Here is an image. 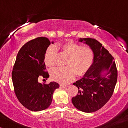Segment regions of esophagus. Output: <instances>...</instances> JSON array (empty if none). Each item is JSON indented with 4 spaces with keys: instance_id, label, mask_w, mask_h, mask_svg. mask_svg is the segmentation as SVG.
Wrapping results in <instances>:
<instances>
[{
    "instance_id": "34e87169",
    "label": "esophagus",
    "mask_w": 128,
    "mask_h": 128,
    "mask_svg": "<svg viewBox=\"0 0 128 128\" xmlns=\"http://www.w3.org/2000/svg\"><path fill=\"white\" fill-rule=\"evenodd\" d=\"M68 86L66 85H60V88H65V87H67Z\"/></svg>"
}]
</instances>
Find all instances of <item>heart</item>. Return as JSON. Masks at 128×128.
Segmentation results:
<instances>
[{"instance_id": "1", "label": "heart", "mask_w": 128, "mask_h": 128, "mask_svg": "<svg viewBox=\"0 0 128 128\" xmlns=\"http://www.w3.org/2000/svg\"><path fill=\"white\" fill-rule=\"evenodd\" d=\"M64 54L68 56L66 67L59 68L51 72V78L60 84H68L74 78L76 74L83 76L90 69L94 61V52L90 47L82 46L72 41H68L59 46ZM57 50L53 45L49 46L44 56L45 64L51 68L55 65Z\"/></svg>"}]
</instances>
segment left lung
Segmentation results:
<instances>
[{
  "instance_id": "obj_1",
  "label": "left lung",
  "mask_w": 128,
  "mask_h": 128,
  "mask_svg": "<svg viewBox=\"0 0 128 128\" xmlns=\"http://www.w3.org/2000/svg\"><path fill=\"white\" fill-rule=\"evenodd\" d=\"M93 50L94 61L90 69L73 85L78 93L72 98L75 107L87 113L102 108L112 95L117 82V69L114 59L108 50L95 39L80 38Z\"/></svg>"
}]
</instances>
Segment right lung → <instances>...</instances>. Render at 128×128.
<instances>
[{
  "label": "right lung",
  "mask_w": 128,
  "mask_h": 128,
  "mask_svg": "<svg viewBox=\"0 0 128 128\" xmlns=\"http://www.w3.org/2000/svg\"><path fill=\"white\" fill-rule=\"evenodd\" d=\"M50 44L46 37L28 41L19 50L13 66L12 76L16 95L22 106L32 111L48 108L54 91L59 87L55 82L47 84L38 82L40 76L46 79L50 77L45 71L44 56Z\"/></svg>",
  "instance_id": "1"
}]
</instances>
